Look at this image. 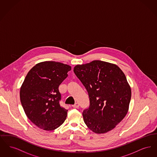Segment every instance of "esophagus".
I'll list each match as a JSON object with an SVG mask.
<instances>
[{
  "label": "esophagus",
  "mask_w": 157,
  "mask_h": 157,
  "mask_svg": "<svg viewBox=\"0 0 157 157\" xmlns=\"http://www.w3.org/2000/svg\"><path fill=\"white\" fill-rule=\"evenodd\" d=\"M79 104L78 103H75V105H72V106H73V108H79Z\"/></svg>",
  "instance_id": "obj_1"
}]
</instances>
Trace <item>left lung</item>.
I'll return each instance as SVG.
<instances>
[{
	"instance_id": "8db88e82",
	"label": "left lung",
	"mask_w": 157,
	"mask_h": 157,
	"mask_svg": "<svg viewBox=\"0 0 157 157\" xmlns=\"http://www.w3.org/2000/svg\"><path fill=\"white\" fill-rule=\"evenodd\" d=\"M74 71L90 97V108L82 113L85 124L96 134L111 131L129 109L131 89L124 73L117 65L99 60L76 65Z\"/></svg>"
}]
</instances>
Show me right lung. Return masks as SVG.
I'll list each match as a JSON object with an SVG mask.
<instances>
[{
	"label": "right lung",
	"instance_id": "obj_1",
	"mask_svg": "<svg viewBox=\"0 0 157 157\" xmlns=\"http://www.w3.org/2000/svg\"><path fill=\"white\" fill-rule=\"evenodd\" d=\"M71 67L55 61L36 64L28 72L20 90V99L27 117L38 128L53 131L66 120L67 110L60 106L59 86Z\"/></svg>",
	"mask_w": 157,
	"mask_h": 157
}]
</instances>
